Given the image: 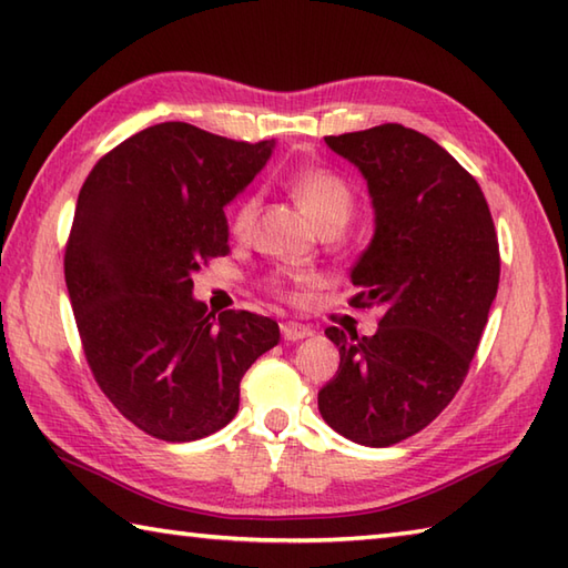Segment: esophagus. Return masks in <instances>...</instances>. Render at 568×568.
<instances>
[{"instance_id":"obj_1","label":"esophagus","mask_w":568,"mask_h":568,"mask_svg":"<svg viewBox=\"0 0 568 568\" xmlns=\"http://www.w3.org/2000/svg\"><path fill=\"white\" fill-rule=\"evenodd\" d=\"M281 332L287 342H300L305 337H313V329H310L307 325H300V322H283Z\"/></svg>"}]
</instances>
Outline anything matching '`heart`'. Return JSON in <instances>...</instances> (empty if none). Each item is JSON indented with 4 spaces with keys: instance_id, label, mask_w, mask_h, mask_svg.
<instances>
[{
    "instance_id": "1",
    "label": "heart",
    "mask_w": 568,
    "mask_h": 568,
    "mask_svg": "<svg viewBox=\"0 0 568 568\" xmlns=\"http://www.w3.org/2000/svg\"><path fill=\"white\" fill-rule=\"evenodd\" d=\"M291 192L297 199L300 209L315 221V226L325 224L329 219L347 221L352 211V189L347 182L327 170H305L291 180ZM255 211H258V199L246 196L236 206L231 216V231L236 236H246L253 226Z\"/></svg>"
}]
</instances>
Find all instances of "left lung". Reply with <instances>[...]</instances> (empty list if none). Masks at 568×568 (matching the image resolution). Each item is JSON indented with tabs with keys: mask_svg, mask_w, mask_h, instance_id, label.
Segmentation results:
<instances>
[{
	"mask_svg": "<svg viewBox=\"0 0 568 568\" xmlns=\"http://www.w3.org/2000/svg\"><path fill=\"white\" fill-rule=\"evenodd\" d=\"M325 142L362 172L374 209V236L349 273L352 305L384 315L372 337L325 329L339 369L317 406L339 436L384 448L458 394L497 295V233L483 189L420 132L386 122Z\"/></svg>",
	"mask_w": 568,
	"mask_h": 568,
	"instance_id": "obj_1",
	"label": "left lung"
}]
</instances>
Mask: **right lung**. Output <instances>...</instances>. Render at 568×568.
Masks as SVG:
<instances>
[{
    "mask_svg": "<svg viewBox=\"0 0 568 568\" xmlns=\"http://www.w3.org/2000/svg\"><path fill=\"white\" fill-rule=\"evenodd\" d=\"M273 150L162 122L108 152L78 194L63 263L78 335L103 394L154 438L224 428L243 374L281 339L271 317L206 313L192 281L231 251L224 209Z\"/></svg>",
    "mask_w": 568,
    "mask_h": 568,
    "instance_id": "1",
    "label": "right lung"
}]
</instances>
